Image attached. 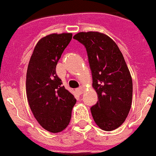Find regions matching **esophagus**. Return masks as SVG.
Segmentation results:
<instances>
[{"instance_id":"obj_1","label":"esophagus","mask_w":156,"mask_h":156,"mask_svg":"<svg viewBox=\"0 0 156 156\" xmlns=\"http://www.w3.org/2000/svg\"><path fill=\"white\" fill-rule=\"evenodd\" d=\"M76 92H77L78 94H82V92H83V88H82V87H78V88H77V89H76Z\"/></svg>"}]
</instances>
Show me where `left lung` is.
Masks as SVG:
<instances>
[{"mask_svg": "<svg viewBox=\"0 0 156 156\" xmlns=\"http://www.w3.org/2000/svg\"><path fill=\"white\" fill-rule=\"evenodd\" d=\"M74 38L87 49L98 102L90 108L96 124L111 131L124 122L131 110L133 85L128 67L116 43L106 34L81 32Z\"/></svg>", "mask_w": 156, "mask_h": 156, "instance_id": "left-lung-1", "label": "left lung"}]
</instances>
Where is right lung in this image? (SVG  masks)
<instances>
[{"label": "right lung", "instance_id": "obj_1", "mask_svg": "<svg viewBox=\"0 0 156 156\" xmlns=\"http://www.w3.org/2000/svg\"><path fill=\"white\" fill-rule=\"evenodd\" d=\"M72 39V34H53L41 38L33 52L26 74V94L30 109L46 131L58 133L69 123L74 95L56 74V66Z\"/></svg>", "mask_w": 156, "mask_h": 156}]
</instances>
